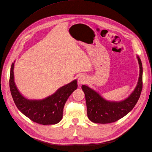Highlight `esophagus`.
Returning <instances> with one entry per match:
<instances>
[{"label":"esophagus","instance_id":"34e87169","mask_svg":"<svg viewBox=\"0 0 152 152\" xmlns=\"http://www.w3.org/2000/svg\"><path fill=\"white\" fill-rule=\"evenodd\" d=\"M86 77L84 75H80L78 77V83L79 84H84L85 82H86Z\"/></svg>","mask_w":152,"mask_h":152}]
</instances>
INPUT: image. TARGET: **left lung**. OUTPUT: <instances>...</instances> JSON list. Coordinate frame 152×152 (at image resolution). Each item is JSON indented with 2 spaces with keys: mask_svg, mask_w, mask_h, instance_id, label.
Segmentation results:
<instances>
[{
  "mask_svg": "<svg viewBox=\"0 0 152 152\" xmlns=\"http://www.w3.org/2000/svg\"><path fill=\"white\" fill-rule=\"evenodd\" d=\"M140 65V77L135 89L127 98L121 102L106 100L98 93L86 85L82 86L86 96L87 117L94 123L108 124L116 122L130 112L138 101L142 87V66L137 56Z\"/></svg>",
  "mask_w": 152,
  "mask_h": 152,
  "instance_id": "1",
  "label": "left lung"
}]
</instances>
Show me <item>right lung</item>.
I'll return each mask as SVG.
<instances>
[{"label": "right lung", "mask_w": 152, "mask_h": 152, "mask_svg": "<svg viewBox=\"0 0 152 152\" xmlns=\"http://www.w3.org/2000/svg\"><path fill=\"white\" fill-rule=\"evenodd\" d=\"M12 63L10 78V91L14 102L18 110L31 121L42 125L58 124L63 117V108L70 94L77 88V80L59 88L55 93L42 99H28L17 89L14 79Z\"/></svg>", "instance_id": "add662e5"}]
</instances>
